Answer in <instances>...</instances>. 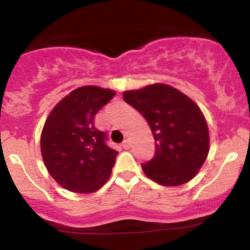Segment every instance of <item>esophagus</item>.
Masks as SVG:
<instances>
[{
	"instance_id": "1",
	"label": "esophagus",
	"mask_w": 250,
	"mask_h": 250,
	"mask_svg": "<svg viewBox=\"0 0 250 250\" xmlns=\"http://www.w3.org/2000/svg\"><path fill=\"white\" fill-rule=\"evenodd\" d=\"M122 147L125 148V149H129V148H130V141H129L128 139L125 140V141L122 142Z\"/></svg>"
}]
</instances>
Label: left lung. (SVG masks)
Returning a JSON list of instances; mask_svg holds the SVG:
<instances>
[{
    "mask_svg": "<svg viewBox=\"0 0 250 250\" xmlns=\"http://www.w3.org/2000/svg\"><path fill=\"white\" fill-rule=\"evenodd\" d=\"M123 99L142 114L154 135L156 150L141 165L145 174L162 186L193 179L209 153L208 125L196 103L163 83L125 91Z\"/></svg>",
    "mask_w": 250,
    "mask_h": 250,
    "instance_id": "1",
    "label": "left lung"
}]
</instances>
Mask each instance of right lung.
<instances>
[{"instance_id":"add662e5","label":"right lung","mask_w":250,"mask_h":250,"mask_svg":"<svg viewBox=\"0 0 250 250\" xmlns=\"http://www.w3.org/2000/svg\"><path fill=\"white\" fill-rule=\"evenodd\" d=\"M115 91L95 85L73 90L51 110L41 134V153L54 180L67 190L88 194L107 182L117 151L95 127V115Z\"/></svg>"}]
</instances>
